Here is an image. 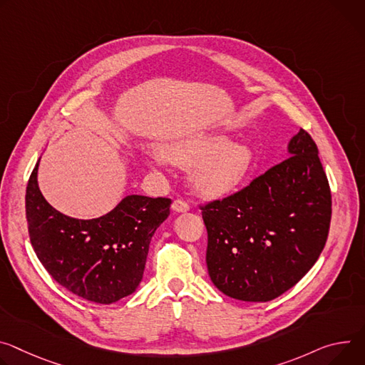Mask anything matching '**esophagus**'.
I'll list each match as a JSON object with an SVG mask.
<instances>
[{
	"label": "esophagus",
	"mask_w": 365,
	"mask_h": 365,
	"mask_svg": "<svg viewBox=\"0 0 365 365\" xmlns=\"http://www.w3.org/2000/svg\"><path fill=\"white\" fill-rule=\"evenodd\" d=\"M172 210L175 212H186V211H189V204L183 200H176L172 204Z\"/></svg>",
	"instance_id": "34e87169"
}]
</instances>
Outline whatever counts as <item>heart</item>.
I'll return each mask as SVG.
<instances>
[{
	"label": "heart",
	"mask_w": 365,
	"mask_h": 365,
	"mask_svg": "<svg viewBox=\"0 0 365 365\" xmlns=\"http://www.w3.org/2000/svg\"><path fill=\"white\" fill-rule=\"evenodd\" d=\"M161 157L178 165H195L192 183L202 195L220 197L233 192L253 168L255 153L245 143H230L224 135L178 141L163 145Z\"/></svg>",
	"instance_id": "b5f03b06"
}]
</instances>
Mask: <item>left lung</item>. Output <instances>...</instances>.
Instances as JSON below:
<instances>
[{
    "label": "left lung",
    "mask_w": 365,
    "mask_h": 365,
    "mask_svg": "<svg viewBox=\"0 0 365 365\" xmlns=\"http://www.w3.org/2000/svg\"><path fill=\"white\" fill-rule=\"evenodd\" d=\"M288 154L240 192L202 207L210 278L236 300H274L312 269L326 245L332 195L317 145L300 129Z\"/></svg>",
    "instance_id": "obj_1"
}]
</instances>
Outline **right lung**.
Here are the masks:
<instances>
[{
  "mask_svg": "<svg viewBox=\"0 0 365 365\" xmlns=\"http://www.w3.org/2000/svg\"><path fill=\"white\" fill-rule=\"evenodd\" d=\"M38 160L26 189V218L49 275L84 300L112 304L137 289L150 242L169 217V197L128 195L108 214L78 220L56 211L38 185Z\"/></svg>",
  "mask_w": 365,
  "mask_h": 365,
  "instance_id": "add662e5",
  "label": "right lung"
}]
</instances>
